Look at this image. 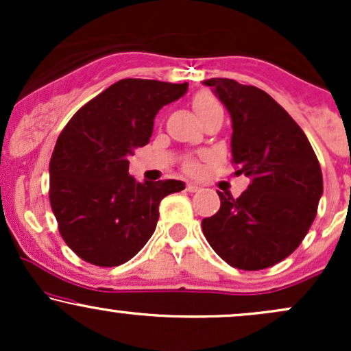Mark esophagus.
Returning <instances> with one entry per match:
<instances>
[{
  "mask_svg": "<svg viewBox=\"0 0 351 351\" xmlns=\"http://www.w3.org/2000/svg\"><path fill=\"white\" fill-rule=\"evenodd\" d=\"M199 186H198V184H195V183H188L186 184V191L188 193H196V191H199Z\"/></svg>",
  "mask_w": 351,
  "mask_h": 351,
  "instance_id": "esophagus-1",
  "label": "esophagus"
}]
</instances>
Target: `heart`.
<instances>
[{
	"label": "heart",
	"mask_w": 351,
	"mask_h": 351,
	"mask_svg": "<svg viewBox=\"0 0 351 351\" xmlns=\"http://www.w3.org/2000/svg\"><path fill=\"white\" fill-rule=\"evenodd\" d=\"M191 104H193V108H195L196 115L199 117V120H203L204 117L213 114V112L223 110V107H221V102L217 100L216 95L211 94V92H208V90L196 92V94L193 95ZM183 168H184V171H186V173H198L199 171V163L196 162V160L188 158L186 162L183 163Z\"/></svg>",
	"instance_id": "b5f03b06"
}]
</instances>
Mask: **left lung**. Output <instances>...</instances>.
I'll return each instance as SVG.
<instances>
[{"label":"left lung","instance_id":"left-lung-1","mask_svg":"<svg viewBox=\"0 0 351 351\" xmlns=\"http://www.w3.org/2000/svg\"><path fill=\"white\" fill-rule=\"evenodd\" d=\"M232 120V165L251 183L239 198L219 193L221 208L201 228L229 265L261 271L299 247L317 216L324 193L318 158L304 130L254 86L209 79Z\"/></svg>","mask_w":351,"mask_h":351}]
</instances>
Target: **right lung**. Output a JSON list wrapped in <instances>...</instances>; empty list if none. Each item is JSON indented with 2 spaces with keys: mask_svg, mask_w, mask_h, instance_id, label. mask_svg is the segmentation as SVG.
Segmentation results:
<instances>
[{
  "mask_svg": "<svg viewBox=\"0 0 351 351\" xmlns=\"http://www.w3.org/2000/svg\"><path fill=\"white\" fill-rule=\"evenodd\" d=\"M188 82L122 79L88 100L60 132L49 163V201L64 243L99 267L130 261L147 244L165 196L178 180L138 183L128 175L136 147L150 142L153 119Z\"/></svg>",
  "mask_w": 351,
  "mask_h": 351,
  "instance_id": "1",
  "label": "right lung"
}]
</instances>
